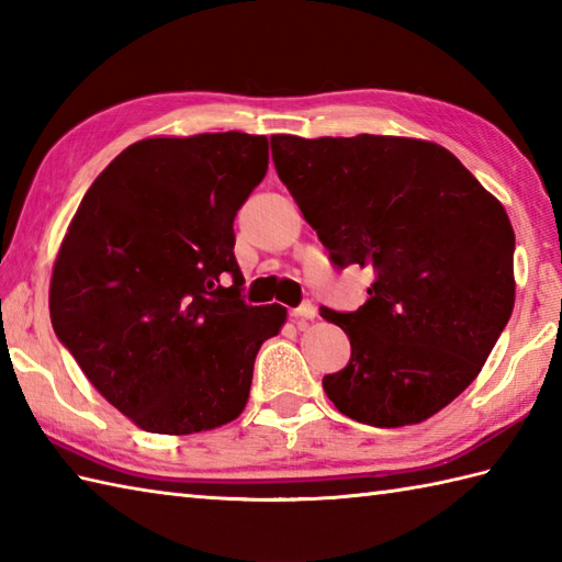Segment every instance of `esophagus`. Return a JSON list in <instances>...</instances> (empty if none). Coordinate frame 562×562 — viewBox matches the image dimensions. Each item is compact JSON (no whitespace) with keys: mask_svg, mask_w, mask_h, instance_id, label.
Returning a JSON list of instances; mask_svg holds the SVG:
<instances>
[{"mask_svg":"<svg viewBox=\"0 0 562 562\" xmlns=\"http://www.w3.org/2000/svg\"><path fill=\"white\" fill-rule=\"evenodd\" d=\"M290 316L294 318V324H304V321H312V318H316V306H314V304H308V302H304L302 306L292 308Z\"/></svg>","mask_w":562,"mask_h":562,"instance_id":"1","label":"esophagus"}]
</instances>
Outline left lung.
I'll return each mask as SVG.
<instances>
[{"instance_id":"obj_1","label":"left lung","mask_w":562,"mask_h":562,"mask_svg":"<svg viewBox=\"0 0 562 562\" xmlns=\"http://www.w3.org/2000/svg\"><path fill=\"white\" fill-rule=\"evenodd\" d=\"M272 161L338 268L374 272L350 338L324 376L357 423L403 427L439 413L479 376L515 308V229L495 195L435 142L386 135H272Z\"/></svg>"}]
</instances>
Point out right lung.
<instances>
[{"mask_svg": "<svg viewBox=\"0 0 562 562\" xmlns=\"http://www.w3.org/2000/svg\"><path fill=\"white\" fill-rule=\"evenodd\" d=\"M268 137L130 145L91 183L57 250L50 318L101 396L137 427L193 435L246 408L260 345L288 308L244 302L234 217Z\"/></svg>", "mask_w": 562, "mask_h": 562, "instance_id": "right-lung-1", "label": "right lung"}]
</instances>
